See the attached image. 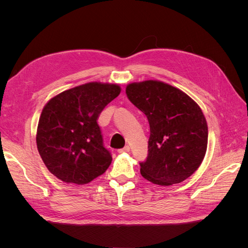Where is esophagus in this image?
<instances>
[{
    "label": "esophagus",
    "mask_w": 248,
    "mask_h": 248,
    "mask_svg": "<svg viewBox=\"0 0 248 248\" xmlns=\"http://www.w3.org/2000/svg\"><path fill=\"white\" fill-rule=\"evenodd\" d=\"M129 151H130V147L129 146H125L124 148L118 150L119 153H127V152H129Z\"/></svg>",
    "instance_id": "esophagus-1"
}]
</instances>
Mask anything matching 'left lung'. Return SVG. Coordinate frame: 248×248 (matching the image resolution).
Listing matches in <instances>:
<instances>
[{
  "mask_svg": "<svg viewBox=\"0 0 248 248\" xmlns=\"http://www.w3.org/2000/svg\"><path fill=\"white\" fill-rule=\"evenodd\" d=\"M128 99L147 116L150 125L148 157L140 174L161 186L183 182L204 159L208 126L204 114L181 90L159 80L132 82Z\"/></svg>",
  "mask_w": 248,
  "mask_h": 248,
  "instance_id": "obj_1",
  "label": "left lung"
}]
</instances>
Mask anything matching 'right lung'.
Instances as JSON below:
<instances>
[{
    "label": "right lung",
    "mask_w": 248,
    "mask_h": 248,
    "mask_svg": "<svg viewBox=\"0 0 248 248\" xmlns=\"http://www.w3.org/2000/svg\"><path fill=\"white\" fill-rule=\"evenodd\" d=\"M120 92L118 85L88 82L66 90L46 104L36 142L52 175L63 182L81 185L108 169L112 158L103 146L97 119Z\"/></svg>",
    "instance_id": "add662e5"
}]
</instances>
